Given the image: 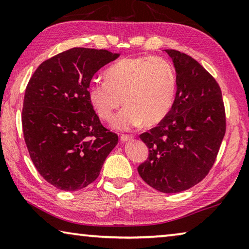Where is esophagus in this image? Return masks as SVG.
I'll return each instance as SVG.
<instances>
[{"instance_id":"obj_1","label":"esophagus","mask_w":249,"mask_h":249,"mask_svg":"<svg viewBox=\"0 0 249 249\" xmlns=\"http://www.w3.org/2000/svg\"><path fill=\"white\" fill-rule=\"evenodd\" d=\"M132 140H133L132 135H122V136H121L122 142H128V141H132Z\"/></svg>"}]
</instances>
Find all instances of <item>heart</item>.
Segmentation results:
<instances>
[{
  "mask_svg": "<svg viewBox=\"0 0 249 249\" xmlns=\"http://www.w3.org/2000/svg\"><path fill=\"white\" fill-rule=\"evenodd\" d=\"M177 89L175 70L161 57H133L116 61L105 71V81L93 80L88 98L100 119L111 121L115 128L128 130L144 123L153 126L169 113Z\"/></svg>",
  "mask_w": 249,
  "mask_h": 249,
  "instance_id": "1",
  "label": "heart"
}]
</instances>
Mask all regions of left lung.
<instances>
[{"mask_svg": "<svg viewBox=\"0 0 249 249\" xmlns=\"http://www.w3.org/2000/svg\"><path fill=\"white\" fill-rule=\"evenodd\" d=\"M165 52L176 68V98L165 119L140 136L149 155L137 170L151 188L178 193L209 174L224 138L226 119L216 80L188 54Z\"/></svg>", "mask_w": 249, "mask_h": 249, "instance_id": "obj_1", "label": "left lung"}]
</instances>
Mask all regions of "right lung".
I'll list each match as a JSON object with an SVG mask.
<instances>
[{"label": "right lung", "mask_w": 249, "mask_h": 249, "mask_svg": "<svg viewBox=\"0 0 249 249\" xmlns=\"http://www.w3.org/2000/svg\"><path fill=\"white\" fill-rule=\"evenodd\" d=\"M120 56L105 49L71 48L40 64L25 90L22 125L40 176L64 191L98 178L119 136L101 124L88 98L93 75Z\"/></svg>", "instance_id": "1"}]
</instances>
